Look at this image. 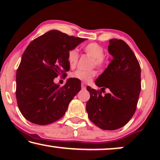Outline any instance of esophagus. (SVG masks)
Instances as JSON below:
<instances>
[{"mask_svg":"<svg viewBox=\"0 0 160 160\" xmlns=\"http://www.w3.org/2000/svg\"><path fill=\"white\" fill-rule=\"evenodd\" d=\"M81 86H82V89H86V84H84V83H82V85H81Z\"/></svg>","mask_w":160,"mask_h":160,"instance_id":"34e87169","label":"esophagus"}]
</instances>
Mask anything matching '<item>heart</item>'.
<instances>
[{
    "label": "heart",
    "mask_w": 160,
    "mask_h": 160,
    "mask_svg": "<svg viewBox=\"0 0 160 160\" xmlns=\"http://www.w3.org/2000/svg\"><path fill=\"white\" fill-rule=\"evenodd\" d=\"M84 51L87 55L92 58V65H95L99 68H101L106 65V58L103 55L104 51L101 46L95 43H90L84 46ZM78 60V53L76 49H71L68 52L67 60L71 67L76 66ZM96 72L94 70L90 71H84V70H77L72 73V77L80 80L81 82L87 83L92 79L95 76Z\"/></svg>",
    "instance_id": "b5f03b06"
}]
</instances>
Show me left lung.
Returning a JSON list of instances; mask_svg holds the SVG:
<instances>
[{
  "mask_svg": "<svg viewBox=\"0 0 160 160\" xmlns=\"http://www.w3.org/2000/svg\"><path fill=\"white\" fill-rule=\"evenodd\" d=\"M108 52L113 59L103 73L95 81L103 92L101 95L87 87L90 98L86 105L89 119L98 128L115 130L128 123L135 112L141 89V67L135 54L122 40L109 41Z\"/></svg>",
  "mask_w": 160,
  "mask_h": 160,
  "instance_id": "left-lung-1",
  "label": "left lung"
}]
</instances>
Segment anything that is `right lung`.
I'll return each instance as SVG.
<instances>
[{"label":"right lung","instance_id":"right-lung-1","mask_svg":"<svg viewBox=\"0 0 160 160\" xmlns=\"http://www.w3.org/2000/svg\"><path fill=\"white\" fill-rule=\"evenodd\" d=\"M85 40L53 30L28 46L16 75L17 105L26 119L46 125L64 116L70 102L81 90V82L70 78L60 87L54 79L69 71L68 52Z\"/></svg>","mask_w":160,"mask_h":160}]
</instances>
